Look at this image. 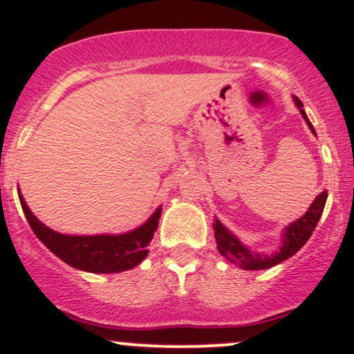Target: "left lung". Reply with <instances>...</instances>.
<instances>
[{
    "label": "left lung",
    "mask_w": 354,
    "mask_h": 354,
    "mask_svg": "<svg viewBox=\"0 0 354 354\" xmlns=\"http://www.w3.org/2000/svg\"><path fill=\"white\" fill-rule=\"evenodd\" d=\"M295 103L298 106L299 113L306 121V124L310 126V129L315 133V128H313L311 121L308 120L306 113L303 109V103L295 96ZM316 135V133H315ZM328 191L324 189L323 193H319L318 196L315 198V201L311 203V206L308 208L304 216L296 219L295 223H291L290 226H286L283 233V245L279 248V251H276L273 254H265V253H256V251H251L246 245H243L239 239L234 236L233 233L228 228L219 223V219H214V239H216L218 251L225 256L226 259L234 265H238L243 270H266V268H271L274 265H279V263L288 259L290 256L298 253L299 250L304 246V243L311 238L313 231H315L316 225H318L321 214H323L324 205H326Z\"/></svg>",
    "instance_id": "obj_1"
}]
</instances>
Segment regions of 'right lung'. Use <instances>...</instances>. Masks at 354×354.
<instances>
[{"mask_svg":"<svg viewBox=\"0 0 354 354\" xmlns=\"http://www.w3.org/2000/svg\"><path fill=\"white\" fill-rule=\"evenodd\" d=\"M18 196L24 216L39 241L64 263L89 273H120L140 265L149 253L148 246L161 216L160 206L145 225L129 233L73 236V234H61L44 226L28 208L19 191Z\"/></svg>","mask_w":354,"mask_h":354,"instance_id":"add662e5","label":"right lung"}]
</instances>
